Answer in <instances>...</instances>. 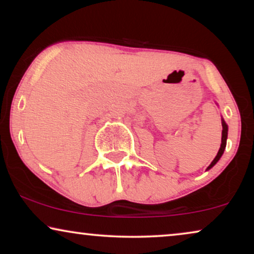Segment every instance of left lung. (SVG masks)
Segmentation results:
<instances>
[{
  "instance_id": "1",
  "label": "left lung",
  "mask_w": 254,
  "mask_h": 254,
  "mask_svg": "<svg viewBox=\"0 0 254 254\" xmlns=\"http://www.w3.org/2000/svg\"><path fill=\"white\" fill-rule=\"evenodd\" d=\"M227 138H228V125L224 121L223 118H222V141H221L220 150H218L216 157L213 159V162L210 163V165L208 166L206 171H208V170H210L215 164H216L218 161H220V158L222 157V155H223V152L225 150V145H227Z\"/></svg>"
}]
</instances>
